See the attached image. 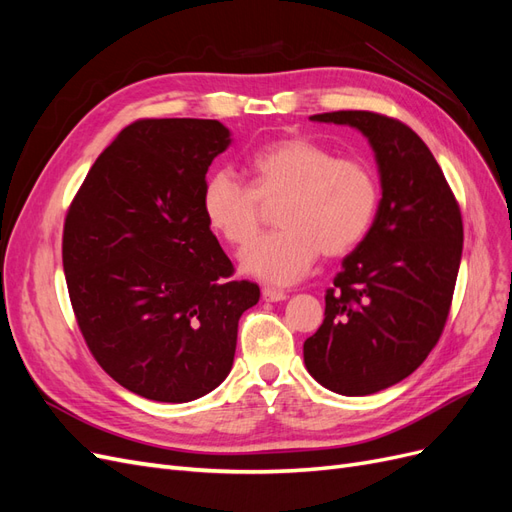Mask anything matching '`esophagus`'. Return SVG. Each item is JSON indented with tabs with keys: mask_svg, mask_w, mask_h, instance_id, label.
I'll list each match as a JSON object with an SVG mask.
<instances>
[{
	"mask_svg": "<svg viewBox=\"0 0 512 512\" xmlns=\"http://www.w3.org/2000/svg\"><path fill=\"white\" fill-rule=\"evenodd\" d=\"M262 299L269 303H277V301H286L288 294L282 290H275V288H262Z\"/></svg>",
	"mask_w": 512,
	"mask_h": 512,
	"instance_id": "obj_1",
	"label": "esophagus"
}]
</instances>
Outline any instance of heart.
Masks as SVG:
<instances>
[{"label":"heart","instance_id":"obj_1","mask_svg":"<svg viewBox=\"0 0 512 512\" xmlns=\"http://www.w3.org/2000/svg\"><path fill=\"white\" fill-rule=\"evenodd\" d=\"M250 170L252 185L228 168L215 170L203 190V213L213 232L239 247L256 235L262 203L282 200L275 213L280 230L241 252V269L262 282L294 284L320 252L335 258L354 250L374 222L380 200L374 170L309 138L260 147Z\"/></svg>","mask_w":512,"mask_h":512}]
</instances>
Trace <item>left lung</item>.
Masks as SVG:
<instances>
[{"mask_svg": "<svg viewBox=\"0 0 512 512\" xmlns=\"http://www.w3.org/2000/svg\"><path fill=\"white\" fill-rule=\"evenodd\" d=\"M359 130L374 149L382 198L365 239L324 297L305 367L324 389L361 397L408 378L438 344L463 250L457 200L406 123L369 111L312 115Z\"/></svg>", "mask_w": 512, "mask_h": 512, "instance_id": "1", "label": "left lung"}]
</instances>
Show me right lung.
<instances>
[{"label": "right lung", "instance_id": "1", "mask_svg": "<svg viewBox=\"0 0 512 512\" xmlns=\"http://www.w3.org/2000/svg\"><path fill=\"white\" fill-rule=\"evenodd\" d=\"M230 145L215 119H141L91 166L64 224L76 322L100 367L136 395L183 404L230 374L239 318L260 288L232 282L203 213Z\"/></svg>", "mask_w": 512, "mask_h": 512}]
</instances>
